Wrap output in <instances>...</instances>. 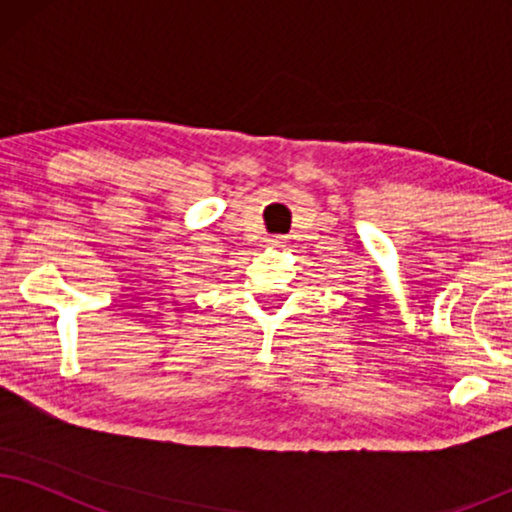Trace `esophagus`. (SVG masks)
Masks as SVG:
<instances>
[{"mask_svg": "<svg viewBox=\"0 0 512 512\" xmlns=\"http://www.w3.org/2000/svg\"><path fill=\"white\" fill-rule=\"evenodd\" d=\"M268 247H272V249H282V247H284V240H282V237H270Z\"/></svg>", "mask_w": 512, "mask_h": 512, "instance_id": "34e87169", "label": "esophagus"}]
</instances>
